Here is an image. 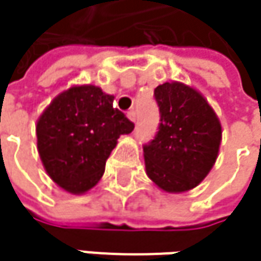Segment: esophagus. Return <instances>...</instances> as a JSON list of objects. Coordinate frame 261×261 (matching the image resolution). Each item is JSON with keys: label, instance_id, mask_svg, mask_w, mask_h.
Segmentation results:
<instances>
[{"label": "esophagus", "instance_id": "1", "mask_svg": "<svg viewBox=\"0 0 261 261\" xmlns=\"http://www.w3.org/2000/svg\"><path fill=\"white\" fill-rule=\"evenodd\" d=\"M127 116H128V119H130L131 122H136V112H134V110H130V112L127 113Z\"/></svg>", "mask_w": 261, "mask_h": 261}]
</instances>
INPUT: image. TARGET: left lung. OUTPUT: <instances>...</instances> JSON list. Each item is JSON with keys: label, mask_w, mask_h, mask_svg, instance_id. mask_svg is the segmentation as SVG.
I'll return each instance as SVG.
<instances>
[{"label": "left lung", "mask_w": 261, "mask_h": 261, "mask_svg": "<svg viewBox=\"0 0 261 261\" xmlns=\"http://www.w3.org/2000/svg\"><path fill=\"white\" fill-rule=\"evenodd\" d=\"M154 96L160 125L143 146L146 175L168 193L187 192L207 177L218 159L221 122L207 99L187 84L163 83Z\"/></svg>", "instance_id": "obj_1"}]
</instances>
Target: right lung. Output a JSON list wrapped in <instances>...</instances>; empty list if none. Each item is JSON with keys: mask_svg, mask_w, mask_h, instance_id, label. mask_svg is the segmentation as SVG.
I'll list each match as a JSON object with an SVG mask.
<instances>
[{"mask_svg": "<svg viewBox=\"0 0 261 261\" xmlns=\"http://www.w3.org/2000/svg\"><path fill=\"white\" fill-rule=\"evenodd\" d=\"M115 96L83 84L57 95L37 119V151L46 174L63 190L80 195L101 180L121 134L134 124L113 107Z\"/></svg>", "mask_w": 261, "mask_h": 261, "instance_id": "1", "label": "right lung"}]
</instances>
